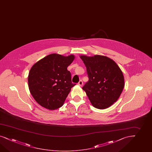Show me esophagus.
<instances>
[{
    "label": "esophagus",
    "instance_id": "34e87169",
    "mask_svg": "<svg viewBox=\"0 0 152 152\" xmlns=\"http://www.w3.org/2000/svg\"><path fill=\"white\" fill-rule=\"evenodd\" d=\"M78 85L79 86H82L83 85V82H82V80H80L78 83Z\"/></svg>",
    "mask_w": 152,
    "mask_h": 152
}]
</instances>
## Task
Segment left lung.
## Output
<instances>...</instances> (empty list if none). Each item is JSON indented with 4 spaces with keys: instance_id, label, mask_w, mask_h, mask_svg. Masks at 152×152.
I'll list each match as a JSON object with an SVG mask.
<instances>
[{
    "instance_id": "obj_1",
    "label": "left lung",
    "mask_w": 152,
    "mask_h": 152,
    "mask_svg": "<svg viewBox=\"0 0 152 152\" xmlns=\"http://www.w3.org/2000/svg\"><path fill=\"white\" fill-rule=\"evenodd\" d=\"M80 58L86 67L88 81L82 87L94 107L103 110L117 100L124 87L123 73L113 60L104 56Z\"/></svg>"
}]
</instances>
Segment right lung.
Returning a JSON list of instances; mask_svg holds the SVG:
<instances>
[{"instance_id":"right-lung-1","label":"right lung","mask_w":152,"mask_h":152,"mask_svg":"<svg viewBox=\"0 0 152 152\" xmlns=\"http://www.w3.org/2000/svg\"><path fill=\"white\" fill-rule=\"evenodd\" d=\"M71 55L52 53L35 63L30 70L28 85L34 99L42 107L53 110L62 107L75 84L67 68L74 61Z\"/></svg>"}]
</instances>
